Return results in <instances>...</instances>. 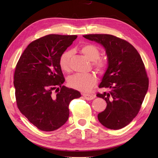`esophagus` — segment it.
Wrapping results in <instances>:
<instances>
[{"instance_id": "34e87169", "label": "esophagus", "mask_w": 158, "mask_h": 158, "mask_svg": "<svg viewBox=\"0 0 158 158\" xmlns=\"http://www.w3.org/2000/svg\"><path fill=\"white\" fill-rule=\"evenodd\" d=\"M83 96L88 100H93L94 98V96L93 95L88 94H83Z\"/></svg>"}]
</instances>
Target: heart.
<instances>
[{
    "label": "heart",
    "mask_w": 158,
    "mask_h": 158,
    "mask_svg": "<svg viewBox=\"0 0 158 158\" xmlns=\"http://www.w3.org/2000/svg\"><path fill=\"white\" fill-rule=\"evenodd\" d=\"M80 51L90 61H92V64L98 72H103L107 66L105 60L99 58L100 51L96 45L92 44H85L83 45ZM72 56V52L66 50L62 53L59 58V65L60 69L64 71H69L70 70V60ZM96 77L92 74L81 75L76 74L69 79V85L73 89L80 92H89L96 83Z\"/></svg>",
    "instance_id": "b5f03b06"
}]
</instances>
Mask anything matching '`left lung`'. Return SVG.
<instances>
[{"label":"left lung","instance_id":"left-lung-1","mask_svg":"<svg viewBox=\"0 0 158 158\" xmlns=\"http://www.w3.org/2000/svg\"><path fill=\"white\" fill-rule=\"evenodd\" d=\"M83 36L102 45L107 56L108 66L99 88L110 92L97 94L107 104L98 119L107 128H122L137 115L148 90L149 79L141 57L130 43L113 35Z\"/></svg>","mask_w":158,"mask_h":158}]
</instances>
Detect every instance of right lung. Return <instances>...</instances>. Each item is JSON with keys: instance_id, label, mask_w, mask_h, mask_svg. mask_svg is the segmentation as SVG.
Returning <instances> with one entry per match:
<instances>
[{"instance_id": "right-lung-1", "label": "right lung", "mask_w": 158, "mask_h": 158, "mask_svg": "<svg viewBox=\"0 0 158 158\" xmlns=\"http://www.w3.org/2000/svg\"><path fill=\"white\" fill-rule=\"evenodd\" d=\"M77 37L49 35L36 39L28 45L16 65L13 84L17 105L42 131L63 126L69 119L70 102L81 97L79 92L62 85L65 79L59 65L60 55Z\"/></svg>"}]
</instances>
